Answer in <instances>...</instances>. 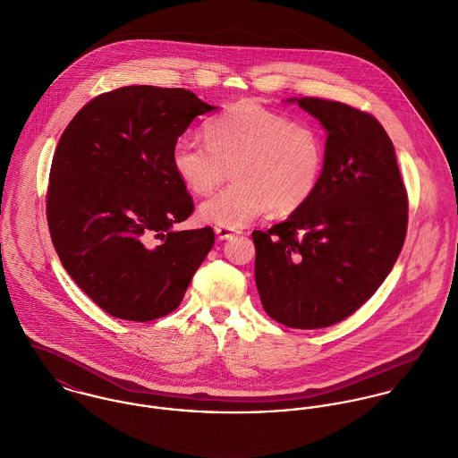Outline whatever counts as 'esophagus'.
Segmentation results:
<instances>
[{
  "instance_id": "esophagus-1",
  "label": "esophagus",
  "mask_w": 458,
  "mask_h": 458,
  "mask_svg": "<svg viewBox=\"0 0 458 458\" xmlns=\"http://www.w3.org/2000/svg\"><path fill=\"white\" fill-rule=\"evenodd\" d=\"M215 234L218 236V240H229L233 236L242 234V231L233 229V227H215Z\"/></svg>"
}]
</instances>
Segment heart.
Here are the masks:
<instances>
[{"label": "heart", "mask_w": 458, "mask_h": 458, "mask_svg": "<svg viewBox=\"0 0 458 458\" xmlns=\"http://www.w3.org/2000/svg\"><path fill=\"white\" fill-rule=\"evenodd\" d=\"M204 137H180L171 155L176 176L197 196L215 192L233 169L236 182L200 204L204 222L234 229L267 209L291 215L321 182L325 142L319 131L256 100H240L211 118Z\"/></svg>", "instance_id": "obj_1"}]
</instances>
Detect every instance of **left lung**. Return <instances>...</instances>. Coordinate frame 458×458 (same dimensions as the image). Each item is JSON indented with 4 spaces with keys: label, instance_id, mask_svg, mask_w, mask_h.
<instances>
[{
    "label": "left lung",
    "instance_id": "8db88e82",
    "mask_svg": "<svg viewBox=\"0 0 458 458\" xmlns=\"http://www.w3.org/2000/svg\"><path fill=\"white\" fill-rule=\"evenodd\" d=\"M298 106L327 129L321 182L305 206L254 231L256 284L284 327H327L385 282L403 247L409 199L392 139L367 111L314 97Z\"/></svg>",
    "mask_w": 458,
    "mask_h": 458
}]
</instances>
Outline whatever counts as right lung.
<instances>
[{"label": "right lung", "mask_w": 458, "mask_h": 458, "mask_svg": "<svg viewBox=\"0 0 458 458\" xmlns=\"http://www.w3.org/2000/svg\"><path fill=\"white\" fill-rule=\"evenodd\" d=\"M185 88L123 86L89 100L56 146L46 215L58 258L107 314L146 323L176 310L215 243L173 169L178 137L209 113Z\"/></svg>", "instance_id": "add662e5"}]
</instances>
